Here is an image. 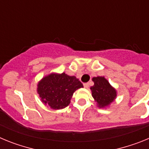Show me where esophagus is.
I'll use <instances>...</instances> for the list:
<instances>
[{
    "label": "esophagus",
    "instance_id": "esophagus-1",
    "mask_svg": "<svg viewBox=\"0 0 149 149\" xmlns=\"http://www.w3.org/2000/svg\"><path fill=\"white\" fill-rule=\"evenodd\" d=\"M84 86L85 88L89 87V83H85V84H84Z\"/></svg>",
    "mask_w": 149,
    "mask_h": 149
}]
</instances>
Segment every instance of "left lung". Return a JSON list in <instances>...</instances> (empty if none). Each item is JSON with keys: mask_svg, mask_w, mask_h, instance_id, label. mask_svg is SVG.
Returning a JSON list of instances; mask_svg holds the SVG:
<instances>
[{"mask_svg": "<svg viewBox=\"0 0 149 149\" xmlns=\"http://www.w3.org/2000/svg\"><path fill=\"white\" fill-rule=\"evenodd\" d=\"M93 81L94 82V86L90 88L92 95L99 107H104L114 101L116 97V91L112 87L104 77H93Z\"/></svg>", "mask_w": 149, "mask_h": 149, "instance_id": "1", "label": "left lung"}]
</instances>
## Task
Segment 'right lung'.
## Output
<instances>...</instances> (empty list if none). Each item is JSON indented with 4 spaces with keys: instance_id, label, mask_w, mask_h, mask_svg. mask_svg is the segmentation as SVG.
Returning a JSON list of instances; mask_svg holds the SVG:
<instances>
[{
    "instance_id": "obj_1",
    "label": "right lung",
    "mask_w": 149,
    "mask_h": 149,
    "mask_svg": "<svg viewBox=\"0 0 149 149\" xmlns=\"http://www.w3.org/2000/svg\"><path fill=\"white\" fill-rule=\"evenodd\" d=\"M84 87L74 76L66 74H51L38 84L37 92L41 100L54 110L65 108L70 104L73 93Z\"/></svg>"
}]
</instances>
